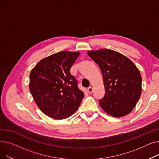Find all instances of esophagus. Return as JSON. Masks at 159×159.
Instances as JSON below:
<instances>
[{
	"instance_id": "obj_1",
	"label": "esophagus",
	"mask_w": 159,
	"mask_h": 159,
	"mask_svg": "<svg viewBox=\"0 0 159 159\" xmlns=\"http://www.w3.org/2000/svg\"><path fill=\"white\" fill-rule=\"evenodd\" d=\"M93 91V89L92 87H89V88H88V91L89 93H92Z\"/></svg>"
}]
</instances>
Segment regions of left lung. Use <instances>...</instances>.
Returning <instances> with one entry per match:
<instances>
[{"label": "left lung", "mask_w": 159, "mask_h": 159, "mask_svg": "<svg viewBox=\"0 0 159 159\" xmlns=\"http://www.w3.org/2000/svg\"><path fill=\"white\" fill-rule=\"evenodd\" d=\"M87 53L102 73L106 94L99 101L102 109L114 117L131 113L142 93V77L137 67L129 58L111 49Z\"/></svg>", "instance_id": "1"}]
</instances>
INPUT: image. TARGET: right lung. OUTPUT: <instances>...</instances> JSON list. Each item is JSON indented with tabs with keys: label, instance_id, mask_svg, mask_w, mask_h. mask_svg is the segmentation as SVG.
<instances>
[{
	"label": "right lung",
	"instance_id": "add662e5",
	"mask_svg": "<svg viewBox=\"0 0 159 159\" xmlns=\"http://www.w3.org/2000/svg\"><path fill=\"white\" fill-rule=\"evenodd\" d=\"M80 52L62 51L40 60L30 75V93L40 111L55 119L70 117L84 94L70 70Z\"/></svg>",
	"mask_w": 159,
	"mask_h": 159
}]
</instances>
